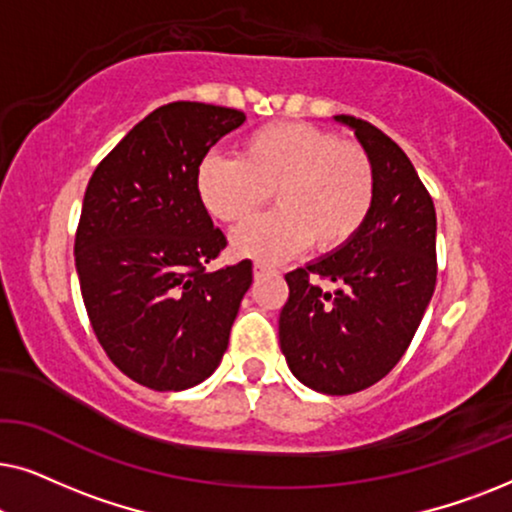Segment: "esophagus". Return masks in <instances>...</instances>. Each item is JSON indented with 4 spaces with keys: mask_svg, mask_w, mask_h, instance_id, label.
<instances>
[{
    "mask_svg": "<svg viewBox=\"0 0 512 512\" xmlns=\"http://www.w3.org/2000/svg\"><path fill=\"white\" fill-rule=\"evenodd\" d=\"M268 270H270L268 265H263V263H256V265H254V275H256V277L265 275V272H268Z\"/></svg>",
    "mask_w": 512,
    "mask_h": 512,
    "instance_id": "esophagus-1",
    "label": "esophagus"
}]
</instances>
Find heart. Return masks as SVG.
Masks as SVG:
<instances>
[{"instance_id": "heart-1", "label": "heart", "mask_w": 512, "mask_h": 512, "mask_svg": "<svg viewBox=\"0 0 512 512\" xmlns=\"http://www.w3.org/2000/svg\"><path fill=\"white\" fill-rule=\"evenodd\" d=\"M195 188L202 207L223 223L249 219L275 193V212L230 237L235 256L275 265L310 240L319 251L352 240L373 209L375 170L356 142L310 123H270L244 139L242 158H202Z\"/></svg>"}]
</instances>
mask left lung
<instances>
[{
  "label": "left lung",
  "mask_w": 512,
  "mask_h": 512,
  "mask_svg": "<svg viewBox=\"0 0 512 512\" xmlns=\"http://www.w3.org/2000/svg\"><path fill=\"white\" fill-rule=\"evenodd\" d=\"M333 121L370 156L375 202L352 240L286 275L279 347L298 382L347 396L380 382L415 338L436 289V209L401 146L361 118Z\"/></svg>",
  "instance_id": "8db88e82"
}]
</instances>
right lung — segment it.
I'll return each instance as SVG.
<instances>
[{
  "label": "right lung",
  "mask_w": 512,
  "mask_h": 512,
  "mask_svg": "<svg viewBox=\"0 0 512 512\" xmlns=\"http://www.w3.org/2000/svg\"><path fill=\"white\" fill-rule=\"evenodd\" d=\"M244 121L214 104H165L97 165L83 195V305L114 366L149 389H191L219 368L254 279L251 261L205 268L226 237L195 188L207 151Z\"/></svg>",
  "instance_id": "right-lung-1"
}]
</instances>
